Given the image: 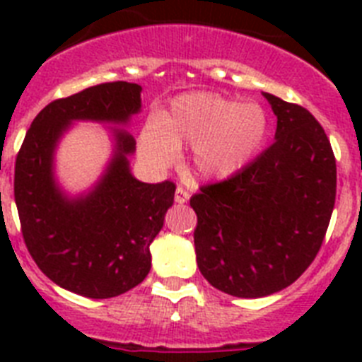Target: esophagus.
Returning <instances> with one entry per match:
<instances>
[{
    "instance_id": "esophagus-1",
    "label": "esophagus",
    "mask_w": 362,
    "mask_h": 362,
    "mask_svg": "<svg viewBox=\"0 0 362 362\" xmlns=\"http://www.w3.org/2000/svg\"><path fill=\"white\" fill-rule=\"evenodd\" d=\"M174 199H175V203L183 204V203H187L188 199H190V194H188L187 188L177 187V188H175V196H174Z\"/></svg>"
}]
</instances>
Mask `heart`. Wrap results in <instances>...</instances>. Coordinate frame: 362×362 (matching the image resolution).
Segmentation results:
<instances>
[{
    "mask_svg": "<svg viewBox=\"0 0 362 362\" xmlns=\"http://www.w3.org/2000/svg\"><path fill=\"white\" fill-rule=\"evenodd\" d=\"M268 134L267 112L212 92L177 98L170 112L150 119L139 134V153L156 168L170 166L179 146L194 145L192 161L204 179H226L257 156Z\"/></svg>",
    "mask_w": 362,
    "mask_h": 362,
    "instance_id": "heart-1",
    "label": "heart"
}]
</instances>
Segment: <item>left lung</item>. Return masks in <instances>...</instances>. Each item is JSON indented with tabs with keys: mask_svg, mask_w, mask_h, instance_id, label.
I'll list each match as a JSON object with an SVG mask.
<instances>
[{
	"mask_svg": "<svg viewBox=\"0 0 362 362\" xmlns=\"http://www.w3.org/2000/svg\"><path fill=\"white\" fill-rule=\"evenodd\" d=\"M276 141L255 161L192 196L201 274L235 297L286 288L312 264L330 225L337 168L330 139L306 108L267 94Z\"/></svg>",
	"mask_w": 362,
	"mask_h": 362,
	"instance_id": "1",
	"label": "left lung"
}]
</instances>
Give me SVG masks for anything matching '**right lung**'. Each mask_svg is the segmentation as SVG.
<instances>
[{
    "label": "right lung",
    "instance_id": "obj_1",
    "mask_svg": "<svg viewBox=\"0 0 362 362\" xmlns=\"http://www.w3.org/2000/svg\"><path fill=\"white\" fill-rule=\"evenodd\" d=\"M141 108V86L112 81L56 99L32 121L16 158L14 199L25 245L45 276L90 299L129 292L150 272V243L174 203L175 185L137 181L136 141L114 130L116 153L94 190L69 199L54 181V150L72 121L124 124Z\"/></svg>",
    "mask_w": 362,
    "mask_h": 362
}]
</instances>
